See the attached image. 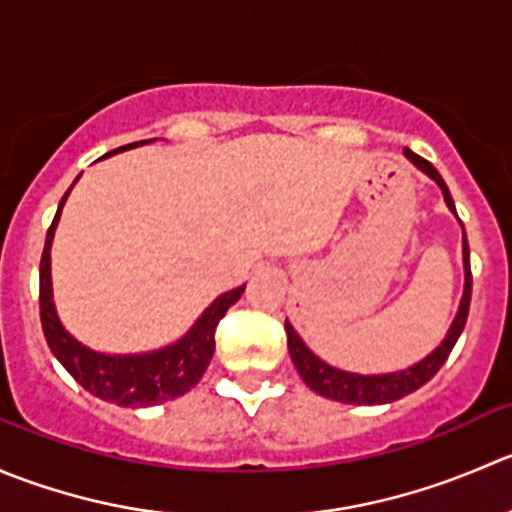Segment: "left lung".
<instances>
[{
    "instance_id": "8db88e82",
    "label": "left lung",
    "mask_w": 512,
    "mask_h": 512,
    "mask_svg": "<svg viewBox=\"0 0 512 512\" xmlns=\"http://www.w3.org/2000/svg\"><path fill=\"white\" fill-rule=\"evenodd\" d=\"M403 154H406V159L411 161L416 169H421L423 174L430 176V179L440 186L445 206L450 209V214H455V204L453 199H450L448 186H445L443 176L435 171V166L430 164V161L421 159L418 154H413L411 149H403ZM455 219H458V214H455ZM463 273H465L463 296H460L458 313H455L445 338L428 353L426 358H421V361L413 363V366L401 368V371L353 373V371H343V368L331 366V363H326L323 358H318L316 353L303 343V338L298 336L296 328L286 321L288 353H291V361L293 366H296V371L301 373L303 383H306L311 391H316L318 396L331 398V401H338V403H351V406H383V403H393L398 401V398L408 396V393L418 391L421 386H426L430 378L440 371V366L448 361L455 341H458L460 333H463L465 328V318H468L473 276H470V249H468V239H465V229H463Z\"/></svg>"
}]
</instances>
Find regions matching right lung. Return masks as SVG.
I'll return each instance as SVG.
<instances>
[{
	"mask_svg": "<svg viewBox=\"0 0 512 512\" xmlns=\"http://www.w3.org/2000/svg\"><path fill=\"white\" fill-rule=\"evenodd\" d=\"M151 141H136V144L121 146L109 151L106 156H114L119 151L136 149V146L151 144ZM79 176L74 179V184ZM74 184L59 201L57 216L47 231V244H44L42 263H39V316H42L44 338L52 348L54 358L72 373L74 381L86 388L91 396L109 401L114 406L124 408H149L159 403L174 401V398L189 393L201 381L204 371L209 368L211 356L216 351V326L226 316L231 306L241 298L244 286H236L231 291L221 293L204 313L194 321V326L176 338L169 346L154 348L144 353H101L84 346L82 341L72 336L59 321L57 306H54L52 291V241L57 231L62 209L72 194Z\"/></svg>",
	"mask_w": 512,
	"mask_h": 512,
	"instance_id": "1",
	"label": "right lung"
}]
</instances>
